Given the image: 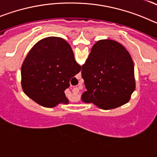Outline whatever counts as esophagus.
I'll list each match as a JSON object with an SVG mask.
<instances>
[{"instance_id":"esophagus-1","label":"esophagus","mask_w":157,"mask_h":157,"mask_svg":"<svg viewBox=\"0 0 157 157\" xmlns=\"http://www.w3.org/2000/svg\"><path fill=\"white\" fill-rule=\"evenodd\" d=\"M73 92H74V94H78V93H79V90H78V88H75L74 90H73Z\"/></svg>"}]
</instances>
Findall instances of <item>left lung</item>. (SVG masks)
I'll return each mask as SVG.
<instances>
[{
	"label": "left lung",
	"instance_id": "obj_1",
	"mask_svg": "<svg viewBox=\"0 0 157 157\" xmlns=\"http://www.w3.org/2000/svg\"><path fill=\"white\" fill-rule=\"evenodd\" d=\"M86 91L81 100L110 110L125 105L135 90L134 66L125 47L114 40H100L93 45L82 65Z\"/></svg>",
	"mask_w": 157,
	"mask_h": 157
}]
</instances>
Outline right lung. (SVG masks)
<instances>
[{"instance_id": "obj_1", "label": "right lung", "mask_w": 157, "mask_h": 157, "mask_svg": "<svg viewBox=\"0 0 157 157\" xmlns=\"http://www.w3.org/2000/svg\"><path fill=\"white\" fill-rule=\"evenodd\" d=\"M81 68L64 39L45 37L32 47L22 64V88L28 98L45 108L67 105L64 90Z\"/></svg>"}]
</instances>
